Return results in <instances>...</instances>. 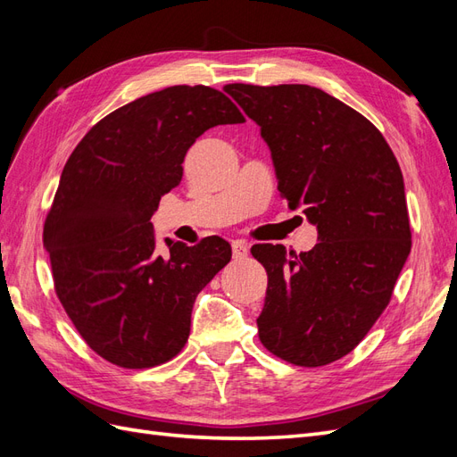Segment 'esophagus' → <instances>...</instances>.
<instances>
[{"label":"esophagus","instance_id":"esophagus-1","mask_svg":"<svg viewBox=\"0 0 457 457\" xmlns=\"http://www.w3.org/2000/svg\"><path fill=\"white\" fill-rule=\"evenodd\" d=\"M247 244L245 242H242V240H237V242H232V255L237 257V259H244L245 255H247Z\"/></svg>","mask_w":457,"mask_h":457}]
</instances>
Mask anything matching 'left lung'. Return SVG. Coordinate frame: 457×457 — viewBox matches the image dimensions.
Segmentation results:
<instances>
[{
    "label": "left lung",
    "mask_w": 457,
    "mask_h": 457,
    "mask_svg": "<svg viewBox=\"0 0 457 457\" xmlns=\"http://www.w3.org/2000/svg\"><path fill=\"white\" fill-rule=\"evenodd\" d=\"M225 91L261 128L280 196L303 207L320 240L299 255L280 244L252 247L269 276L259 339L289 364H331L376 324L410 255L403 171L381 131L322 89Z\"/></svg>",
    "instance_id": "8db88e82"
}]
</instances>
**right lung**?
I'll return each instance as SVG.
<instances>
[{"label": "right lung", "instance_id": "right-lung-1", "mask_svg": "<svg viewBox=\"0 0 457 457\" xmlns=\"http://www.w3.org/2000/svg\"><path fill=\"white\" fill-rule=\"evenodd\" d=\"M244 121L225 93L173 86L96 121L68 158L44 245L62 309L110 364L154 368L185 347L192 305L230 261V244L165 240L163 257L150 217L181 183V163L198 137Z\"/></svg>", "mask_w": 457, "mask_h": 457}]
</instances>
